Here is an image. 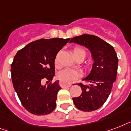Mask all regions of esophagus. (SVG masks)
Returning <instances> with one entry per match:
<instances>
[{"label":"esophagus","instance_id":"esophagus-1","mask_svg":"<svg viewBox=\"0 0 131 131\" xmlns=\"http://www.w3.org/2000/svg\"><path fill=\"white\" fill-rule=\"evenodd\" d=\"M60 86H61V87H70V86H72L71 84H68V83H66V82H63V81H60L59 82Z\"/></svg>","mask_w":131,"mask_h":131}]
</instances>
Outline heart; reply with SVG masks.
I'll return each mask as SVG.
<instances>
[{
    "instance_id": "b5f03b06",
    "label": "heart",
    "mask_w": 131,
    "mask_h": 131,
    "mask_svg": "<svg viewBox=\"0 0 131 131\" xmlns=\"http://www.w3.org/2000/svg\"><path fill=\"white\" fill-rule=\"evenodd\" d=\"M73 56H76L80 53L86 54L85 51L82 48H75L73 51ZM57 62L58 60L57 58H56L55 60L56 64H57ZM79 76H80V73L78 71L71 69H66L62 70L58 74V78H59V80L64 81V82H69V83L75 82L79 78Z\"/></svg>"
}]
</instances>
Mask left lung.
I'll return each instance as SVG.
<instances>
[{"instance_id":"8db88e82","label":"left lung","mask_w":131,"mask_h":131,"mask_svg":"<svg viewBox=\"0 0 131 131\" xmlns=\"http://www.w3.org/2000/svg\"><path fill=\"white\" fill-rule=\"evenodd\" d=\"M70 43L85 46L91 52L94 60L90 74L83 80L90 85L78 84L82 94L73 98L75 105L83 112L99 109L111 93L118 71V58L112 45L97 36L84 34L72 38Z\"/></svg>"}]
</instances>
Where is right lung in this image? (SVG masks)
Segmentation results:
<instances>
[{"instance_id": "right-lung-1", "label": "right lung", "mask_w": 131, "mask_h": 131, "mask_svg": "<svg viewBox=\"0 0 131 131\" xmlns=\"http://www.w3.org/2000/svg\"><path fill=\"white\" fill-rule=\"evenodd\" d=\"M70 39L37 40L17 51L11 65L13 88L28 112L44 116L55 110L59 81L51 83L55 75L56 56ZM43 79L51 82L42 86Z\"/></svg>"}]
</instances>
